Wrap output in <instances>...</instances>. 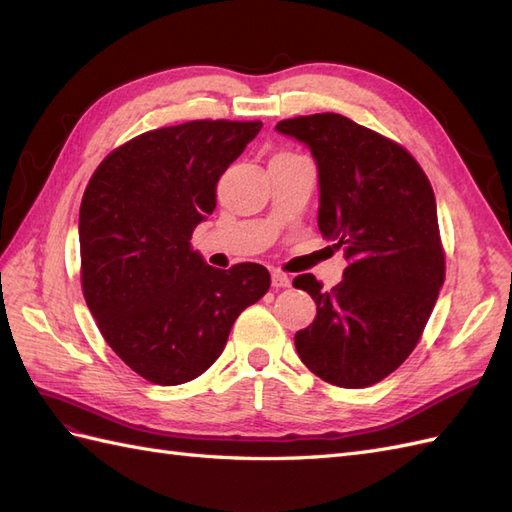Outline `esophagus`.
Segmentation results:
<instances>
[{"label":"esophagus","mask_w":512,"mask_h":512,"mask_svg":"<svg viewBox=\"0 0 512 512\" xmlns=\"http://www.w3.org/2000/svg\"><path fill=\"white\" fill-rule=\"evenodd\" d=\"M271 284L273 288H288L290 286V277L282 271H273L271 273Z\"/></svg>","instance_id":"34e87169"}]
</instances>
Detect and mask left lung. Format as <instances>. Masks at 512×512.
I'll use <instances>...</instances> for the list:
<instances>
[{
    "label": "left lung",
    "mask_w": 512,
    "mask_h": 512,
    "mask_svg": "<svg viewBox=\"0 0 512 512\" xmlns=\"http://www.w3.org/2000/svg\"><path fill=\"white\" fill-rule=\"evenodd\" d=\"M275 130L312 149L318 228L348 260L329 292L312 273L294 277L316 301L294 346L324 382L365 389L408 359L438 301L446 260L436 196L404 147L344 115L284 119Z\"/></svg>",
    "instance_id": "left-lung-1"
}]
</instances>
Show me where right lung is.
I'll list each match as a JSON object with an SVG mask.
<instances>
[{
    "mask_svg": "<svg viewBox=\"0 0 512 512\" xmlns=\"http://www.w3.org/2000/svg\"><path fill=\"white\" fill-rule=\"evenodd\" d=\"M260 128L198 119L149 130L108 153L87 183L79 213L85 301L106 344L153 384L205 374L239 314L271 286L262 265L213 269L190 243L218 203L224 170Z\"/></svg>",
    "mask_w": 512,
    "mask_h": 512,
    "instance_id": "right-lung-1",
    "label": "right lung"
}]
</instances>
